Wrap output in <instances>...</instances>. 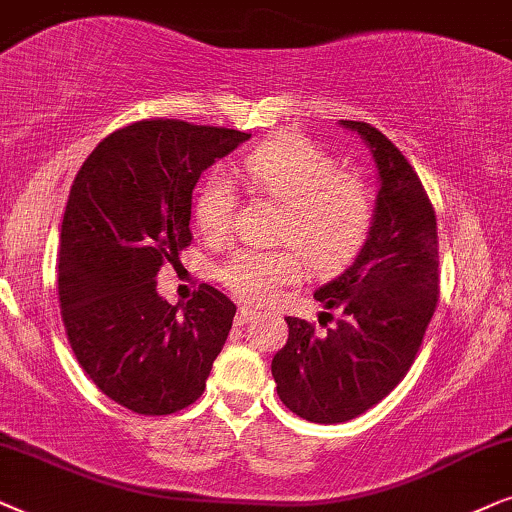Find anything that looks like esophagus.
I'll return each mask as SVG.
<instances>
[{"label":"esophagus","instance_id":"obj_1","mask_svg":"<svg viewBox=\"0 0 512 512\" xmlns=\"http://www.w3.org/2000/svg\"><path fill=\"white\" fill-rule=\"evenodd\" d=\"M250 320H252V311L248 309V306H241L236 313V325H245V323H250Z\"/></svg>","mask_w":512,"mask_h":512}]
</instances>
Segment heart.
Returning <instances> with one entry per match:
<instances>
[{"label":"heart","mask_w":512,"mask_h":512,"mask_svg":"<svg viewBox=\"0 0 512 512\" xmlns=\"http://www.w3.org/2000/svg\"><path fill=\"white\" fill-rule=\"evenodd\" d=\"M241 173L257 192L283 203L276 238L290 243L236 250L220 264L217 278L241 302L262 306L285 285L297 283L304 274L299 254L313 271L332 274L363 248L374 217L370 187L353 170L337 168V161L311 140L276 135L243 156ZM234 208V185L210 175L194 199L196 227L208 241H222L231 231Z\"/></svg>","instance_id":"b5f03b06"}]
</instances>
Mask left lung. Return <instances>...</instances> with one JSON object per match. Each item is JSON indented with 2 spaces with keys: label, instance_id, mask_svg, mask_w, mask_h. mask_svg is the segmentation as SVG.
I'll return each mask as SVG.
<instances>
[{
  "label": "left lung",
  "instance_id": "1",
  "mask_svg": "<svg viewBox=\"0 0 512 512\" xmlns=\"http://www.w3.org/2000/svg\"><path fill=\"white\" fill-rule=\"evenodd\" d=\"M370 147L379 194L370 234L335 281L313 292L320 325L288 316V342L271 360L278 398L313 424H342L384 400L410 370L440 295L438 224L403 152L365 121H342Z\"/></svg>",
  "mask_w": 512,
  "mask_h": 512
}]
</instances>
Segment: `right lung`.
<instances>
[{
    "mask_svg": "<svg viewBox=\"0 0 512 512\" xmlns=\"http://www.w3.org/2000/svg\"><path fill=\"white\" fill-rule=\"evenodd\" d=\"M250 138L145 119L107 135L74 177L60 229L58 297L88 379L126 410L161 417L201 398L236 306L203 283L177 311L156 292L192 243L201 173Z\"/></svg>",
    "mask_w": 512,
    "mask_h": 512,
    "instance_id": "right-lung-1",
    "label": "right lung"
}]
</instances>
